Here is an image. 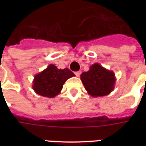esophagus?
Here are the masks:
<instances>
[{"label":"esophagus","instance_id":"obj_1","mask_svg":"<svg viewBox=\"0 0 146 146\" xmlns=\"http://www.w3.org/2000/svg\"><path fill=\"white\" fill-rule=\"evenodd\" d=\"M80 73H81V72H80V71H77V72H75V75H76V76H80Z\"/></svg>","mask_w":146,"mask_h":146}]
</instances>
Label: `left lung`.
Instances as JSON below:
<instances>
[{"label":"left lung","instance_id":"obj_1","mask_svg":"<svg viewBox=\"0 0 146 146\" xmlns=\"http://www.w3.org/2000/svg\"><path fill=\"white\" fill-rule=\"evenodd\" d=\"M80 80L89 95L96 98L106 96L113 92L116 76L113 71L102 67L99 63H95L90 66L88 72L81 73Z\"/></svg>","mask_w":146,"mask_h":146}]
</instances>
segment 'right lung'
<instances>
[{
    "instance_id": "add662e5",
    "label": "right lung",
    "mask_w": 146,
    "mask_h": 146,
    "mask_svg": "<svg viewBox=\"0 0 146 146\" xmlns=\"http://www.w3.org/2000/svg\"><path fill=\"white\" fill-rule=\"evenodd\" d=\"M75 76L69 69H58L50 64L45 70L34 76L33 89L37 95L47 98H54L62 91L67 80Z\"/></svg>"
}]
</instances>
